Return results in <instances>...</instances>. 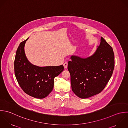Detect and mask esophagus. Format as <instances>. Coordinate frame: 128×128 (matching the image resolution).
Wrapping results in <instances>:
<instances>
[{"label":"esophagus","instance_id":"esophagus-1","mask_svg":"<svg viewBox=\"0 0 128 128\" xmlns=\"http://www.w3.org/2000/svg\"><path fill=\"white\" fill-rule=\"evenodd\" d=\"M63 66H64V67L65 68H67V66H68V63H67V62H65L64 64H63Z\"/></svg>","mask_w":128,"mask_h":128}]
</instances>
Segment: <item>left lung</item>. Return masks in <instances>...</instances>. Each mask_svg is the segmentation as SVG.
I'll return each mask as SVG.
<instances>
[{"mask_svg": "<svg viewBox=\"0 0 128 128\" xmlns=\"http://www.w3.org/2000/svg\"><path fill=\"white\" fill-rule=\"evenodd\" d=\"M68 63L73 92L86 99L100 93L110 79L114 68L112 47L102 37L94 53L87 58L72 55Z\"/></svg>", "mask_w": 128, "mask_h": 128, "instance_id": "obj_1", "label": "left lung"}]
</instances>
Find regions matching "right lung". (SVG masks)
Listing matches in <instances>:
<instances>
[{
    "mask_svg": "<svg viewBox=\"0 0 128 128\" xmlns=\"http://www.w3.org/2000/svg\"><path fill=\"white\" fill-rule=\"evenodd\" d=\"M25 40L21 42L16 51L14 60V73L23 91L34 98L43 99L52 91L54 78L63 70L62 65L57 66L39 67L31 64L25 51Z\"/></svg>",
    "mask_w": 128,
    "mask_h": 128,
    "instance_id": "add662e5",
    "label": "right lung"
}]
</instances>
